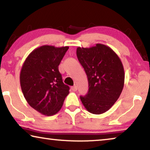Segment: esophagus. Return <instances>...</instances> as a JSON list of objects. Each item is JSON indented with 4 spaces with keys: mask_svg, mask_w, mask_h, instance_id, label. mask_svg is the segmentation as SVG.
<instances>
[{
    "mask_svg": "<svg viewBox=\"0 0 150 150\" xmlns=\"http://www.w3.org/2000/svg\"><path fill=\"white\" fill-rule=\"evenodd\" d=\"M71 89L73 91H74V92H75V91H77V86H73V87H72L71 88Z\"/></svg>",
    "mask_w": 150,
    "mask_h": 150,
    "instance_id": "esophagus-1",
    "label": "esophagus"
}]
</instances>
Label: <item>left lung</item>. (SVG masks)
I'll return each instance as SVG.
<instances>
[{
	"label": "left lung",
	"instance_id": "1",
	"mask_svg": "<svg viewBox=\"0 0 150 150\" xmlns=\"http://www.w3.org/2000/svg\"><path fill=\"white\" fill-rule=\"evenodd\" d=\"M77 56L88 77V91L80 96L85 108L94 115L108 111L118 99L124 84L120 57L107 45L96 44L77 48Z\"/></svg>",
	"mask_w": 150,
	"mask_h": 150
}]
</instances>
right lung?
Segmentation results:
<instances>
[{"instance_id": "add662e5", "label": "right lung", "mask_w": 150, "mask_h": 150, "mask_svg": "<svg viewBox=\"0 0 150 150\" xmlns=\"http://www.w3.org/2000/svg\"><path fill=\"white\" fill-rule=\"evenodd\" d=\"M68 49V46L42 45L33 50L22 65L20 74L22 93L29 105L43 115L57 114L69 93L58 67Z\"/></svg>"}]
</instances>
